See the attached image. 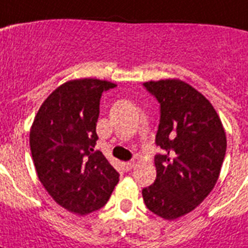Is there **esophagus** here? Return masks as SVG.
Listing matches in <instances>:
<instances>
[{
  "mask_svg": "<svg viewBox=\"0 0 248 248\" xmlns=\"http://www.w3.org/2000/svg\"><path fill=\"white\" fill-rule=\"evenodd\" d=\"M122 166H124V171H130L131 169H134L135 163H132V161H127V163L122 164Z\"/></svg>",
  "mask_w": 248,
  "mask_h": 248,
  "instance_id": "1",
  "label": "esophagus"
}]
</instances>
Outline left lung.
Wrapping results in <instances>:
<instances>
[{
    "label": "left lung",
    "instance_id": "8db88e82",
    "mask_svg": "<svg viewBox=\"0 0 248 248\" xmlns=\"http://www.w3.org/2000/svg\"><path fill=\"white\" fill-rule=\"evenodd\" d=\"M160 103L156 179L142 189L150 211L172 220L190 213L211 193L227 149L223 124L204 95L180 79L143 83Z\"/></svg>",
    "mask_w": 248,
    "mask_h": 248
}]
</instances>
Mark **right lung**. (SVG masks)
<instances>
[{
    "instance_id": "obj_1",
    "label": "right lung",
    "mask_w": 248,
    "mask_h": 248,
    "mask_svg": "<svg viewBox=\"0 0 248 248\" xmlns=\"http://www.w3.org/2000/svg\"><path fill=\"white\" fill-rule=\"evenodd\" d=\"M114 87L93 78L64 83L44 101L30 128L37 178L58 204L79 216L103 207L120 180L105 155L94 151L99 99Z\"/></svg>"
}]
</instances>
